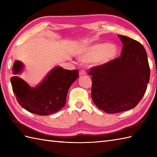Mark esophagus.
Segmentation results:
<instances>
[{
  "instance_id": "1",
  "label": "esophagus",
  "mask_w": 157,
  "mask_h": 157,
  "mask_svg": "<svg viewBox=\"0 0 157 157\" xmlns=\"http://www.w3.org/2000/svg\"><path fill=\"white\" fill-rule=\"evenodd\" d=\"M86 72L84 71V70H81L80 71H79V75H86Z\"/></svg>"
}]
</instances>
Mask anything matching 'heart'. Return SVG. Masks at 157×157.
Masks as SVG:
<instances>
[{
    "instance_id": "b5f03b06",
    "label": "heart",
    "mask_w": 157,
    "mask_h": 157,
    "mask_svg": "<svg viewBox=\"0 0 157 157\" xmlns=\"http://www.w3.org/2000/svg\"><path fill=\"white\" fill-rule=\"evenodd\" d=\"M118 51L117 46L113 43H98L81 48L78 51V56L83 62L93 61L96 65H102L115 59Z\"/></svg>"
}]
</instances>
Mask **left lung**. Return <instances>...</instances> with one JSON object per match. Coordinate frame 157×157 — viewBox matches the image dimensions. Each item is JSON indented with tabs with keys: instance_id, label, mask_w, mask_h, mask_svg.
Segmentation results:
<instances>
[{
	"instance_id": "1",
	"label": "left lung",
	"mask_w": 157,
	"mask_h": 157,
	"mask_svg": "<svg viewBox=\"0 0 157 157\" xmlns=\"http://www.w3.org/2000/svg\"><path fill=\"white\" fill-rule=\"evenodd\" d=\"M118 36L123 44L121 56L88 72L92 101L106 113L134 108L145 94L151 74L144 46L134 39Z\"/></svg>"
}]
</instances>
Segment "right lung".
I'll return each instance as SVG.
<instances>
[{"instance_id":"1","label":"right lung","mask_w":157,"mask_h":157,"mask_svg":"<svg viewBox=\"0 0 157 157\" xmlns=\"http://www.w3.org/2000/svg\"><path fill=\"white\" fill-rule=\"evenodd\" d=\"M23 67L21 61H15L13 73L19 74ZM78 76V70L70 71L57 66L36 87H31L18 76H13L11 82L17 102L23 109L39 115H48L59 111L65 105L69 89Z\"/></svg>"}]
</instances>
